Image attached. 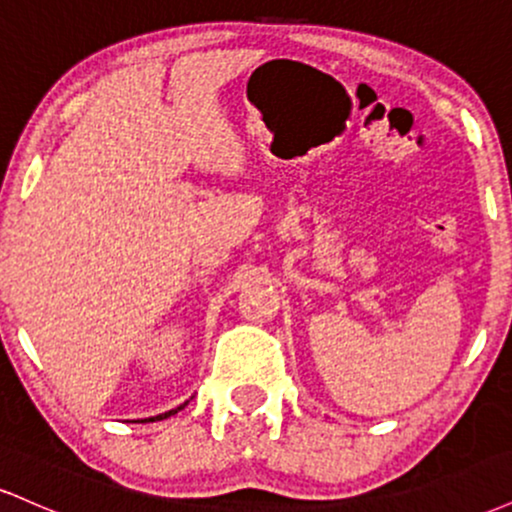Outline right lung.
Here are the masks:
<instances>
[{
  "instance_id": "add662e5",
  "label": "right lung",
  "mask_w": 512,
  "mask_h": 512,
  "mask_svg": "<svg viewBox=\"0 0 512 512\" xmlns=\"http://www.w3.org/2000/svg\"><path fill=\"white\" fill-rule=\"evenodd\" d=\"M187 407V402L185 404H180V407H175V409H170V411H166V414H158V416H151V419H144V421H161V419H168V416H173V414H178L180 409H185Z\"/></svg>"
}]
</instances>
